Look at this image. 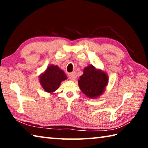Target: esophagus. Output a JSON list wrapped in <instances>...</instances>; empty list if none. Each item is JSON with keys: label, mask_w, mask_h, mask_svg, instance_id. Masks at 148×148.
<instances>
[{"label": "esophagus", "mask_w": 148, "mask_h": 148, "mask_svg": "<svg viewBox=\"0 0 148 148\" xmlns=\"http://www.w3.org/2000/svg\"><path fill=\"white\" fill-rule=\"evenodd\" d=\"M77 77V75L76 72H72V73L69 74V79L71 80H75Z\"/></svg>", "instance_id": "esophagus-1"}]
</instances>
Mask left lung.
<instances>
[{"mask_svg":"<svg viewBox=\"0 0 148 148\" xmlns=\"http://www.w3.org/2000/svg\"><path fill=\"white\" fill-rule=\"evenodd\" d=\"M108 84V76L105 71L93 65L86 66L83 74L79 76L78 86L87 98L95 99L103 94Z\"/></svg>","mask_w":148,"mask_h":148,"instance_id":"obj_1","label":"left lung"}]
</instances>
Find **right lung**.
<instances>
[{"label":"right lung","instance_id":"add662e5","mask_svg":"<svg viewBox=\"0 0 148 148\" xmlns=\"http://www.w3.org/2000/svg\"><path fill=\"white\" fill-rule=\"evenodd\" d=\"M67 79L64 72L57 65L50 64L44 72L40 74L39 82L44 91L53 94L61 85L62 81Z\"/></svg>","mask_w":148,"mask_h":148}]
</instances>
